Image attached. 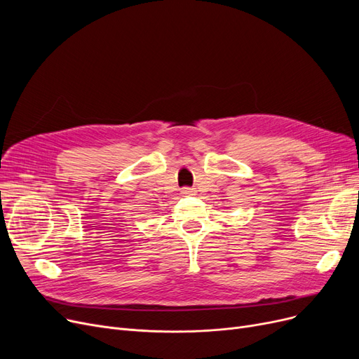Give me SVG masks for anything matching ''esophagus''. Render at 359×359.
Listing matches in <instances>:
<instances>
[{
  "label": "esophagus",
  "mask_w": 359,
  "mask_h": 359,
  "mask_svg": "<svg viewBox=\"0 0 359 359\" xmlns=\"http://www.w3.org/2000/svg\"><path fill=\"white\" fill-rule=\"evenodd\" d=\"M182 194H183L184 196H192V195H195V194H196V191L194 189V187H183V189H182Z\"/></svg>",
  "instance_id": "esophagus-1"
}]
</instances>
